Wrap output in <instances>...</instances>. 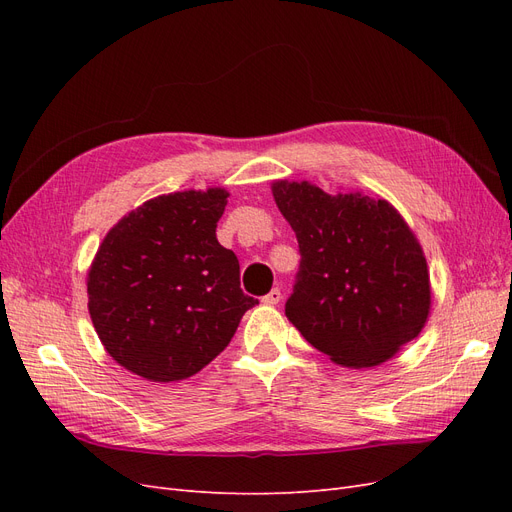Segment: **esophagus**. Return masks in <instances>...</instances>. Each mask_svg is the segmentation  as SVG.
Segmentation results:
<instances>
[{
    "label": "esophagus",
    "mask_w": 512,
    "mask_h": 512,
    "mask_svg": "<svg viewBox=\"0 0 512 512\" xmlns=\"http://www.w3.org/2000/svg\"><path fill=\"white\" fill-rule=\"evenodd\" d=\"M282 301V292H280V288H273L271 292H267L265 297H262V303L265 305H277Z\"/></svg>",
    "instance_id": "obj_1"
}]
</instances>
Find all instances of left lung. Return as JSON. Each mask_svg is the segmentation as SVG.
<instances>
[{
    "instance_id": "left-lung-1",
    "label": "left lung",
    "mask_w": 512,
    "mask_h": 512,
    "mask_svg": "<svg viewBox=\"0 0 512 512\" xmlns=\"http://www.w3.org/2000/svg\"><path fill=\"white\" fill-rule=\"evenodd\" d=\"M299 241L288 320L337 365L376 367L423 331L431 288L423 247L386 200L275 181Z\"/></svg>"
}]
</instances>
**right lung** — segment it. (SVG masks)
<instances>
[{
	"label": "right lung",
	"mask_w": 512,
	"mask_h": 512,
	"mask_svg": "<svg viewBox=\"0 0 512 512\" xmlns=\"http://www.w3.org/2000/svg\"><path fill=\"white\" fill-rule=\"evenodd\" d=\"M228 192L151 198L104 237L87 275L100 342L132 374L185 380L209 365L247 309L239 260L215 237Z\"/></svg>",
	"instance_id": "1"
}]
</instances>
